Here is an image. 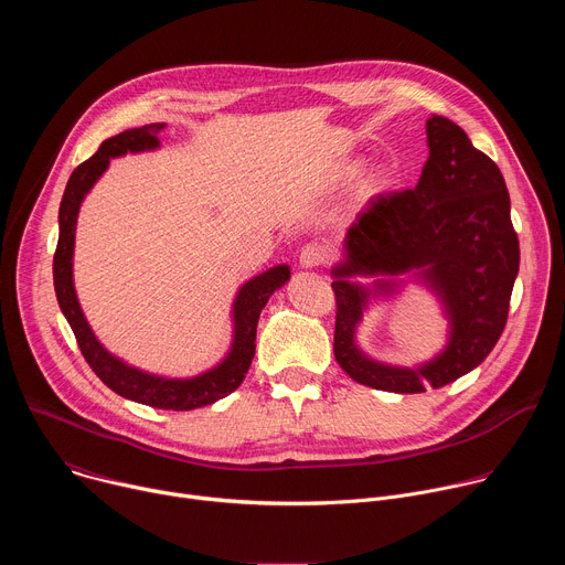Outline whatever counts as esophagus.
I'll list each match as a JSON object with an SVG mask.
<instances>
[{"mask_svg":"<svg viewBox=\"0 0 565 565\" xmlns=\"http://www.w3.org/2000/svg\"><path fill=\"white\" fill-rule=\"evenodd\" d=\"M331 257V248L324 244H308L301 248L299 253V264L303 268H317V266H324Z\"/></svg>","mask_w":565,"mask_h":565,"instance_id":"obj_1","label":"esophagus"}]
</instances>
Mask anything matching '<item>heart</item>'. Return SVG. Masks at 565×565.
Masks as SVG:
<instances>
[{"instance_id":"b5f03b06","label":"heart","mask_w":565,"mask_h":565,"mask_svg":"<svg viewBox=\"0 0 565 565\" xmlns=\"http://www.w3.org/2000/svg\"><path fill=\"white\" fill-rule=\"evenodd\" d=\"M358 170H360V163H353V166H349V168H347V177H353V174H358ZM366 190H369V192H373V190H375V183H371Z\"/></svg>"}]
</instances>
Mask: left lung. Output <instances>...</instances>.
<instances>
[{
  "label": "left lung",
  "mask_w": 565,
  "mask_h": 565,
  "mask_svg": "<svg viewBox=\"0 0 565 565\" xmlns=\"http://www.w3.org/2000/svg\"><path fill=\"white\" fill-rule=\"evenodd\" d=\"M427 145L418 185L369 201L333 268L335 360L355 382L391 393L440 388L486 360L505 329L519 275V236L499 166L443 116L427 120ZM407 271L439 297L450 338L434 361L393 367L369 359L354 335L370 299L394 294ZM351 276L376 281L364 287Z\"/></svg>",
  "instance_id": "1"
}]
</instances>
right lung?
I'll return each instance as SVG.
<instances>
[{
	"mask_svg": "<svg viewBox=\"0 0 565 565\" xmlns=\"http://www.w3.org/2000/svg\"><path fill=\"white\" fill-rule=\"evenodd\" d=\"M166 127H168L166 122H151V125L127 129L118 136H111L98 147V151L89 160H85L83 166H77L73 170L60 203V214H57L60 236H57V248L53 257V284H55L57 303L77 340L79 351H83L94 373L111 391H116L127 399L140 402V405H147V407L190 412V409L212 405V402L230 395L234 388H238L241 382H244L255 358L259 315L268 303L270 295L290 279V268L286 264H279L253 277L250 281H246L238 288L232 303V324H234L232 347L216 366L194 377H166V375H153V373L140 371L122 362L114 353H109L98 342L83 308H79L75 286H73V246H75L77 212L85 196L89 194V190L96 185V181L107 172L111 158L158 149L160 147L158 134Z\"/></svg>",
	"mask_w": 565,
	"mask_h": 565,
	"instance_id": "1",
	"label": "right lung"
}]
</instances>
